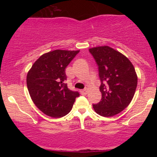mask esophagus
Returning <instances> with one entry per match:
<instances>
[{
    "instance_id": "esophagus-1",
    "label": "esophagus",
    "mask_w": 157,
    "mask_h": 157,
    "mask_svg": "<svg viewBox=\"0 0 157 157\" xmlns=\"http://www.w3.org/2000/svg\"><path fill=\"white\" fill-rule=\"evenodd\" d=\"M80 93H81L82 95H83V96H85V95H86V94H87V93H88L87 89H84V90H80Z\"/></svg>"
}]
</instances>
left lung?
Segmentation results:
<instances>
[{
	"mask_svg": "<svg viewBox=\"0 0 157 157\" xmlns=\"http://www.w3.org/2000/svg\"><path fill=\"white\" fill-rule=\"evenodd\" d=\"M99 66L102 99L93 105L95 112L111 117L122 112L131 103L137 85L134 65L123 54L108 45L89 49Z\"/></svg>",
	"mask_w": 157,
	"mask_h": 157,
	"instance_id": "left-lung-1",
	"label": "left lung"
}]
</instances>
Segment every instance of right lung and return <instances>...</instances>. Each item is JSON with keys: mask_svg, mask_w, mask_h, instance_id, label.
Listing matches in <instances>:
<instances>
[{"mask_svg": "<svg viewBox=\"0 0 157 157\" xmlns=\"http://www.w3.org/2000/svg\"><path fill=\"white\" fill-rule=\"evenodd\" d=\"M80 50L52 51L41 55L26 76L32 100L48 116L61 118L69 113L79 93L70 90L64 83L65 68Z\"/></svg>", "mask_w": 157, "mask_h": 157, "instance_id": "obj_1", "label": "right lung"}]
</instances>
